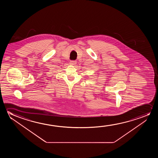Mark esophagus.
<instances>
[{"label":"esophagus","mask_w":158,"mask_h":158,"mask_svg":"<svg viewBox=\"0 0 158 158\" xmlns=\"http://www.w3.org/2000/svg\"><path fill=\"white\" fill-rule=\"evenodd\" d=\"M77 64V61L72 60L69 62V64L71 65H75Z\"/></svg>","instance_id":"esophagus-1"}]
</instances>
